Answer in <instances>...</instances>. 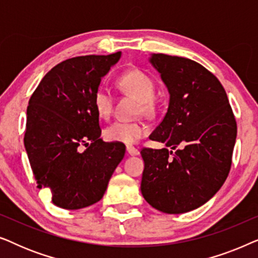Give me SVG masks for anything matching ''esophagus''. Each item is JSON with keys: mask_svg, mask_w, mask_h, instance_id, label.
I'll list each match as a JSON object with an SVG mask.
<instances>
[{"mask_svg": "<svg viewBox=\"0 0 258 258\" xmlns=\"http://www.w3.org/2000/svg\"><path fill=\"white\" fill-rule=\"evenodd\" d=\"M126 153H128L129 155H132V156H135V155H139L140 154V151L135 147L126 146Z\"/></svg>", "mask_w": 258, "mask_h": 258, "instance_id": "34e87169", "label": "esophagus"}]
</instances>
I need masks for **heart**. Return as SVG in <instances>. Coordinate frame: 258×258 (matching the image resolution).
<instances>
[{
  "mask_svg": "<svg viewBox=\"0 0 258 258\" xmlns=\"http://www.w3.org/2000/svg\"><path fill=\"white\" fill-rule=\"evenodd\" d=\"M118 84L125 91L135 96L142 104V110L149 112L153 109V98L155 96V82L146 73L137 69H132L123 73L118 79ZM94 108L101 118L110 117L114 107V96L110 89L100 86L95 90L93 96ZM147 125L142 122L116 121L104 129L103 135L108 142L133 144L146 136Z\"/></svg>",
  "mask_w": 258,
  "mask_h": 258,
  "instance_id": "heart-1",
  "label": "heart"
}]
</instances>
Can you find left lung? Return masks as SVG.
Returning a JSON list of instances; mask_svg holds the SVG:
<instances>
[{
    "label": "left lung",
    "instance_id": "left-lung-1",
    "mask_svg": "<svg viewBox=\"0 0 258 258\" xmlns=\"http://www.w3.org/2000/svg\"><path fill=\"white\" fill-rule=\"evenodd\" d=\"M149 61L170 95L167 114L149 139L171 150L143 148L141 191L162 213H188L227 179L237 124L223 86L203 66L165 54Z\"/></svg>",
    "mask_w": 258,
    "mask_h": 258
}]
</instances>
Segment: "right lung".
I'll use <instances>...</instances> for the list:
<instances>
[{
    "label": "right lung",
    "instance_id": "add662e5",
    "mask_svg": "<svg viewBox=\"0 0 258 258\" xmlns=\"http://www.w3.org/2000/svg\"><path fill=\"white\" fill-rule=\"evenodd\" d=\"M121 57L88 55L55 66L38 84L27 109L24 147L37 188H47L63 209L89 207L103 197L125 146L103 142L93 96ZM86 149L83 150V147Z\"/></svg>",
    "mask_w": 258,
    "mask_h": 258
}]
</instances>
